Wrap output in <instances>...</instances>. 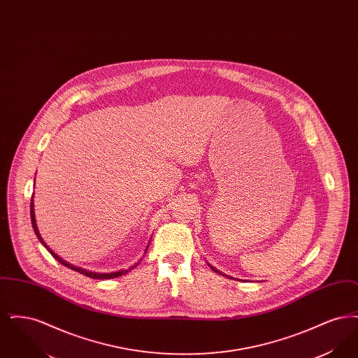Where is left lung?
Returning a JSON list of instances; mask_svg holds the SVG:
<instances>
[{"label": "left lung", "instance_id": "obj_1", "mask_svg": "<svg viewBox=\"0 0 358 358\" xmlns=\"http://www.w3.org/2000/svg\"><path fill=\"white\" fill-rule=\"evenodd\" d=\"M217 273H219V271H217Z\"/></svg>", "mask_w": 358, "mask_h": 358}]
</instances>
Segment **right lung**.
<instances>
[{
    "label": "right lung",
    "instance_id": "obj_1",
    "mask_svg": "<svg viewBox=\"0 0 358 358\" xmlns=\"http://www.w3.org/2000/svg\"><path fill=\"white\" fill-rule=\"evenodd\" d=\"M31 220H32V227H34V234H36V236L37 238L44 244V247L51 252V255L57 260V262H60L63 266H66V267H69L71 270H73V271H78V273H83L85 276H88V278H92V279H111V278H117V276H120V275H123V273H129L130 270H133V268H136V266H138V263H136V266H131L130 268H127V270H120V271H117V273H90V271H87V270H83V268H79V267H75V266H72V264H69L67 262H64L63 259H60L59 256L56 255V254H53V251H52L50 247H47V244L43 241V238L40 236V234H38V229H37V224H36V219H34V194H32V200H31ZM148 251V250H146Z\"/></svg>",
    "mask_w": 358,
    "mask_h": 358
}]
</instances>
